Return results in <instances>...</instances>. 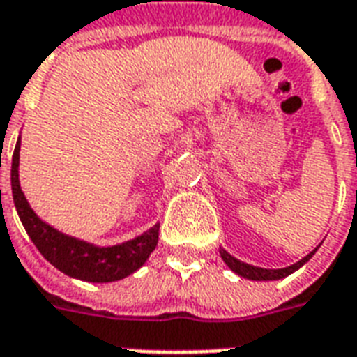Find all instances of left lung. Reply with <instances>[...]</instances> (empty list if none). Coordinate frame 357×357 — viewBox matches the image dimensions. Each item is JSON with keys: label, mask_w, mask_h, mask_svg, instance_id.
I'll return each mask as SVG.
<instances>
[{"label": "left lung", "mask_w": 357, "mask_h": 357, "mask_svg": "<svg viewBox=\"0 0 357 357\" xmlns=\"http://www.w3.org/2000/svg\"><path fill=\"white\" fill-rule=\"evenodd\" d=\"M317 248H319V246H317ZM317 248L313 250V252H310L305 257H302L298 263H294V265L291 266H285V268H261V266L248 265V263H243V261L235 259L234 255H229L224 248H220V257H222L224 263H226L235 274H238V276L246 278V280H254V282H268V280H282V278L293 274L294 271H298L300 266L305 265V263L313 257Z\"/></svg>", "instance_id": "1"}]
</instances>
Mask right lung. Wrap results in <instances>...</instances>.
<instances>
[{"instance_id":"right-lung-1","label":"right lung","mask_w":357,"mask_h":357,"mask_svg":"<svg viewBox=\"0 0 357 357\" xmlns=\"http://www.w3.org/2000/svg\"><path fill=\"white\" fill-rule=\"evenodd\" d=\"M20 162V139L13 153V168H10V185H13V198L18 217L24 224L25 231L35 243L44 257L59 271L72 278L92 283L116 282L133 274L144 265L146 259L155 250L159 241V224L144 231L139 237L128 243L100 248L79 238L68 237L61 234L50 224L42 222L31 209L18 181Z\"/></svg>"}]
</instances>
